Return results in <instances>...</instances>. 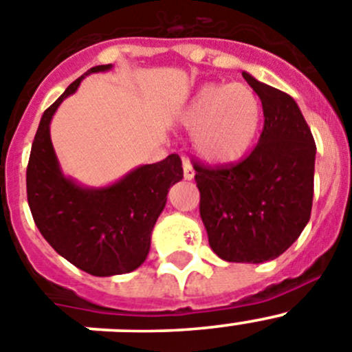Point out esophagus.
<instances>
[{"mask_svg":"<svg viewBox=\"0 0 352 352\" xmlns=\"http://www.w3.org/2000/svg\"><path fill=\"white\" fill-rule=\"evenodd\" d=\"M182 168H184V179H186V180H192V179H195V168H192V165H191V163H189V161L184 160Z\"/></svg>","mask_w":352,"mask_h":352,"instance_id":"obj_1","label":"esophagus"}]
</instances>
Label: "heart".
<instances>
[{"label":"heart","instance_id":"b5f03b06","mask_svg":"<svg viewBox=\"0 0 352 352\" xmlns=\"http://www.w3.org/2000/svg\"><path fill=\"white\" fill-rule=\"evenodd\" d=\"M261 116V100L248 85L208 83L180 113V123L192 130V147L203 160L226 165L248 151Z\"/></svg>","mask_w":352,"mask_h":352}]
</instances>
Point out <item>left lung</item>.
Listing matches in <instances>:
<instances>
[{
	"mask_svg": "<svg viewBox=\"0 0 352 352\" xmlns=\"http://www.w3.org/2000/svg\"><path fill=\"white\" fill-rule=\"evenodd\" d=\"M243 78L262 102L258 144L239 163L192 166L212 250L228 262L261 264L287 252L309 222L316 144L290 95L248 72Z\"/></svg>",
	"mask_w": 352,
	"mask_h": 352,
	"instance_id": "obj_1",
	"label": "left lung"
}]
</instances>
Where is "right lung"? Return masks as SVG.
I'll list each match as a JSON object with an SVG mask.
<instances>
[{
  "label": "right lung",
  "mask_w": 352,
  "mask_h": 352,
  "mask_svg": "<svg viewBox=\"0 0 352 352\" xmlns=\"http://www.w3.org/2000/svg\"><path fill=\"white\" fill-rule=\"evenodd\" d=\"M111 67L95 65L85 76ZM85 76L69 85L43 113L28 163V203L43 238L65 261L91 276L124 274L146 261L168 189L184 177L182 161L179 154H170L98 189L64 177L52 146L50 121Z\"/></svg>",
  "instance_id": "right-lung-1"
}]
</instances>
